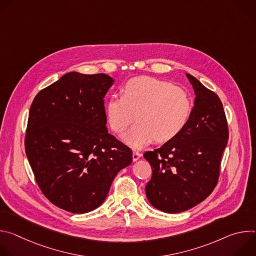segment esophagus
Here are the masks:
<instances>
[{"instance_id": "esophagus-1", "label": "esophagus", "mask_w": 256, "mask_h": 256, "mask_svg": "<svg viewBox=\"0 0 256 256\" xmlns=\"http://www.w3.org/2000/svg\"><path fill=\"white\" fill-rule=\"evenodd\" d=\"M140 157H142V153H140L138 151H134V153H132V160L134 161H136Z\"/></svg>"}]
</instances>
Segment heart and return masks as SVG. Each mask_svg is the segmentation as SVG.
<instances>
[{
    "label": "heart",
    "mask_w": 256,
    "mask_h": 256,
    "mask_svg": "<svg viewBox=\"0 0 256 256\" xmlns=\"http://www.w3.org/2000/svg\"><path fill=\"white\" fill-rule=\"evenodd\" d=\"M106 112L116 134L124 132L136 118L138 122L124 140L134 148H142L154 138L167 142L184 130L192 112V99L186 89L171 82L136 77L126 83L124 96L110 97Z\"/></svg>",
    "instance_id": "heart-1"
}]
</instances>
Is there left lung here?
Returning <instances> with one entry per match:
<instances>
[{
	"label": "left lung",
	"instance_id": "obj_1",
	"mask_svg": "<svg viewBox=\"0 0 256 256\" xmlns=\"http://www.w3.org/2000/svg\"><path fill=\"white\" fill-rule=\"evenodd\" d=\"M196 92L188 122L177 136L144 157L152 167L146 194L156 208L175 214L204 200L216 188L229 130L218 96L186 74Z\"/></svg>",
	"mask_w": 256,
	"mask_h": 256
}]
</instances>
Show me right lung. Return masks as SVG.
Instances as JSON below:
<instances>
[{
    "mask_svg": "<svg viewBox=\"0 0 256 256\" xmlns=\"http://www.w3.org/2000/svg\"><path fill=\"white\" fill-rule=\"evenodd\" d=\"M114 80L70 72L35 96L25 152L38 186L54 206L74 214L98 208L132 152L106 128L104 96Z\"/></svg>",
    "mask_w": 256,
    "mask_h": 256,
    "instance_id": "add662e5",
    "label": "right lung"
}]
</instances>
